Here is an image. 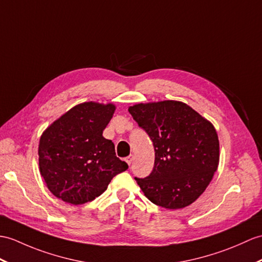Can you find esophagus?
Segmentation results:
<instances>
[{"label": "esophagus", "mask_w": 262, "mask_h": 262, "mask_svg": "<svg viewBox=\"0 0 262 262\" xmlns=\"http://www.w3.org/2000/svg\"><path fill=\"white\" fill-rule=\"evenodd\" d=\"M133 161H134V156H133V155H129V156L126 159V162H127V164H128V165H132Z\"/></svg>", "instance_id": "esophagus-1"}]
</instances>
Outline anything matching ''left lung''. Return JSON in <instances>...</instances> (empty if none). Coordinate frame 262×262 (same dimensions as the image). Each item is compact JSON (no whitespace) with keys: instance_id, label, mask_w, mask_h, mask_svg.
Returning a JSON list of instances; mask_svg holds the SVG:
<instances>
[{"instance_id":"1","label":"left lung","mask_w":262,"mask_h":262,"mask_svg":"<svg viewBox=\"0 0 262 262\" xmlns=\"http://www.w3.org/2000/svg\"><path fill=\"white\" fill-rule=\"evenodd\" d=\"M128 112L148 134L155 149L153 171L144 179L135 178L145 196L169 210L192 204L219 165L220 148L213 125L175 100L138 103Z\"/></svg>"}]
</instances>
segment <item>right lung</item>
Instances as JSON below:
<instances>
[{"label": "right lung", "mask_w": 262, "mask_h": 262, "mask_svg": "<svg viewBox=\"0 0 262 262\" xmlns=\"http://www.w3.org/2000/svg\"><path fill=\"white\" fill-rule=\"evenodd\" d=\"M113 103H79L48 127L39 143V167L49 190L67 203L90 202L114 176L128 168L102 136L115 113Z\"/></svg>", "instance_id": "right-lung-1"}]
</instances>
